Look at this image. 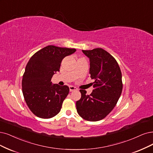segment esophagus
Listing matches in <instances>:
<instances>
[{
	"mask_svg": "<svg viewBox=\"0 0 153 153\" xmlns=\"http://www.w3.org/2000/svg\"><path fill=\"white\" fill-rule=\"evenodd\" d=\"M69 90L70 91H76V90H77V89L75 87V86H69Z\"/></svg>",
	"mask_w": 153,
	"mask_h": 153,
	"instance_id": "34e87169",
	"label": "esophagus"
}]
</instances>
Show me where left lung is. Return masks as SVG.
<instances>
[{"label": "left lung", "instance_id": "8db88e82", "mask_svg": "<svg viewBox=\"0 0 153 153\" xmlns=\"http://www.w3.org/2000/svg\"><path fill=\"white\" fill-rule=\"evenodd\" d=\"M82 52L89 59L94 89L90 95L80 89L81 98L76 101V109L83 119L96 122L104 118L115 106L122 91V73L116 60L105 50Z\"/></svg>", "mask_w": 153, "mask_h": 153}]
</instances>
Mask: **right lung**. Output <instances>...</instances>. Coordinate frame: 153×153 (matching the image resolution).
Wrapping results in <instances>:
<instances>
[{
  "mask_svg": "<svg viewBox=\"0 0 153 153\" xmlns=\"http://www.w3.org/2000/svg\"><path fill=\"white\" fill-rule=\"evenodd\" d=\"M76 51L48 45L34 54L27 62L22 80V93L27 106L38 117L50 118L60 112L69 88L53 84L51 79L60 71L63 59Z\"/></svg>",
  "mask_w": 153,
  "mask_h": 153,
  "instance_id": "right-lung-1",
  "label": "right lung"
}]
</instances>
